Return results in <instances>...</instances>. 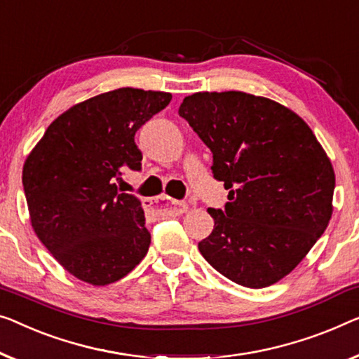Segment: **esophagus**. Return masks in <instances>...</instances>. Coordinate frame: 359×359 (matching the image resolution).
I'll return each mask as SVG.
<instances>
[{
  "instance_id": "esophagus-1",
  "label": "esophagus",
  "mask_w": 359,
  "mask_h": 359,
  "mask_svg": "<svg viewBox=\"0 0 359 359\" xmlns=\"http://www.w3.org/2000/svg\"><path fill=\"white\" fill-rule=\"evenodd\" d=\"M162 201L159 202L158 200L156 203H161V210L165 211L168 214H170V216H180V214L187 212V210H189V205H187L185 201H179V200H172V198L169 196H161L159 198Z\"/></svg>"
}]
</instances>
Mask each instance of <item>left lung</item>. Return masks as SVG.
Wrapping results in <instances>:
<instances>
[{
	"mask_svg": "<svg viewBox=\"0 0 359 359\" xmlns=\"http://www.w3.org/2000/svg\"><path fill=\"white\" fill-rule=\"evenodd\" d=\"M180 117L212 153V174L229 201L198 250L238 285L264 288L302 263L332 216L335 174L311 128L264 96L200 92Z\"/></svg>",
	"mask_w": 359,
	"mask_h": 359,
	"instance_id": "8db88e82",
	"label": "left lung"
}]
</instances>
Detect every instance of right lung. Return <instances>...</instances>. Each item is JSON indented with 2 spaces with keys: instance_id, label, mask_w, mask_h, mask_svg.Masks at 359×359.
<instances>
[{
  "instance_id": "1",
  "label": "right lung",
  "mask_w": 359,
  "mask_h": 359,
  "mask_svg": "<svg viewBox=\"0 0 359 359\" xmlns=\"http://www.w3.org/2000/svg\"><path fill=\"white\" fill-rule=\"evenodd\" d=\"M172 100L165 92L117 88L57 116L25 159L32 227L69 274L101 287L127 276L151 235L137 196L121 194L122 169L138 170L135 132Z\"/></svg>"
}]
</instances>
